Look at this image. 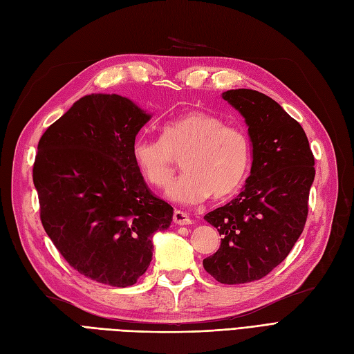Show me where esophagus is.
<instances>
[{"mask_svg": "<svg viewBox=\"0 0 354 354\" xmlns=\"http://www.w3.org/2000/svg\"><path fill=\"white\" fill-rule=\"evenodd\" d=\"M174 222L178 226H184V225H191L192 223L189 216L184 212H179V210H175V213H174Z\"/></svg>", "mask_w": 354, "mask_h": 354, "instance_id": "34e87169", "label": "esophagus"}]
</instances>
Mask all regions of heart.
I'll use <instances>...</instances> for the list:
<instances>
[{"label": "heart", "instance_id": "b5f03b06", "mask_svg": "<svg viewBox=\"0 0 354 354\" xmlns=\"http://www.w3.org/2000/svg\"><path fill=\"white\" fill-rule=\"evenodd\" d=\"M132 160L141 178L156 188H166L180 166L184 169L169 197L191 206L207 198L234 196L247 176L252 147L247 133L226 127L204 111H187L162 128V141L136 140Z\"/></svg>", "mask_w": 354, "mask_h": 354}]
</instances>
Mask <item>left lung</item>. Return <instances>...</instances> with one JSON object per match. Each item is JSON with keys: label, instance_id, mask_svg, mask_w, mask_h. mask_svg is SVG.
<instances>
[{"label": "left lung", "instance_id": "obj_1", "mask_svg": "<svg viewBox=\"0 0 354 354\" xmlns=\"http://www.w3.org/2000/svg\"><path fill=\"white\" fill-rule=\"evenodd\" d=\"M248 127L252 172L236 198L204 216L221 247L203 266L221 283L261 279L287 257L306 225L315 157L301 124L253 89L223 93Z\"/></svg>", "mask_w": 354, "mask_h": 354}]
</instances>
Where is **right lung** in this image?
<instances>
[{
    "label": "right lung",
    "instance_id": "add662e5",
    "mask_svg": "<svg viewBox=\"0 0 354 354\" xmlns=\"http://www.w3.org/2000/svg\"><path fill=\"white\" fill-rule=\"evenodd\" d=\"M150 118L124 97L85 95L44 132L33 163L45 232L75 270L111 287L144 275L154 232L172 222L132 160Z\"/></svg>",
    "mask_w": 354,
    "mask_h": 354
}]
</instances>
